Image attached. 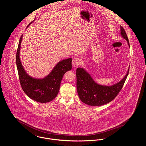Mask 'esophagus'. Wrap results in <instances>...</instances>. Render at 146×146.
I'll list each match as a JSON object with an SVG mask.
<instances>
[{
    "label": "esophagus",
    "mask_w": 146,
    "mask_h": 146,
    "mask_svg": "<svg viewBox=\"0 0 146 146\" xmlns=\"http://www.w3.org/2000/svg\"><path fill=\"white\" fill-rule=\"evenodd\" d=\"M80 63H81V59L78 57L74 58L72 60V65L74 67L78 66L80 64Z\"/></svg>",
    "instance_id": "1"
}]
</instances>
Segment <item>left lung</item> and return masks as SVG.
<instances>
[{"label": "left lung", "mask_w": 146, "mask_h": 146, "mask_svg": "<svg viewBox=\"0 0 146 146\" xmlns=\"http://www.w3.org/2000/svg\"><path fill=\"white\" fill-rule=\"evenodd\" d=\"M121 34L127 42L129 40L123 28L121 25ZM127 74L121 81L111 86L97 84L90 74L83 68H78L76 70L77 89L79 97L84 103L92 106H100L113 101L122 90L129 73Z\"/></svg>", "instance_id": "obj_1"}]
</instances>
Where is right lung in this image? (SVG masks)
I'll return each mask as SVG.
<instances>
[{"label":"right lung","mask_w":146,"mask_h":146,"mask_svg":"<svg viewBox=\"0 0 146 146\" xmlns=\"http://www.w3.org/2000/svg\"><path fill=\"white\" fill-rule=\"evenodd\" d=\"M33 22L27 26V28ZM22 38V35L16 56L17 67L21 87L24 93L34 101L39 103L50 102L56 97L59 92L64 74L68 70H71L72 59H66L58 62L45 78H34L26 73L21 62L19 56Z\"/></svg>","instance_id":"add662e5"}]
</instances>
